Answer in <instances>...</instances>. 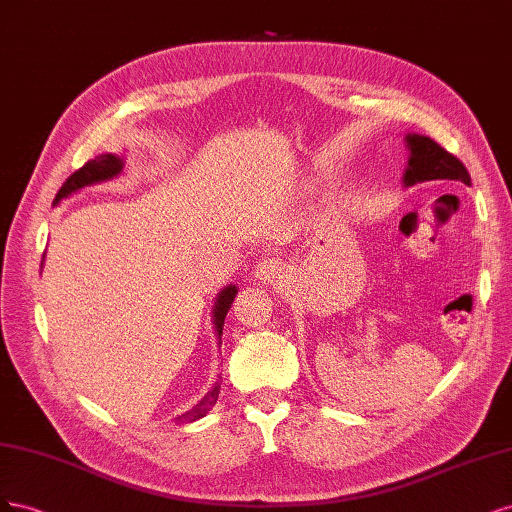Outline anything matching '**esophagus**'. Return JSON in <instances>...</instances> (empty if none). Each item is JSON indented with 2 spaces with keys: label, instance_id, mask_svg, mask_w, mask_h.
<instances>
[{
  "label": "esophagus",
  "instance_id": "obj_1",
  "mask_svg": "<svg viewBox=\"0 0 512 512\" xmlns=\"http://www.w3.org/2000/svg\"><path fill=\"white\" fill-rule=\"evenodd\" d=\"M253 274H255V280H259L261 285H272V283H278V280L283 278V266H280L278 259L268 257V259H261L257 263V268H255Z\"/></svg>",
  "mask_w": 512,
  "mask_h": 512
}]
</instances>
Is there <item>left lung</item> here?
I'll return each mask as SVG.
<instances>
[{"label": "left lung", "instance_id": "8db88e82", "mask_svg": "<svg viewBox=\"0 0 512 512\" xmlns=\"http://www.w3.org/2000/svg\"><path fill=\"white\" fill-rule=\"evenodd\" d=\"M404 144L408 148V166L402 176L404 187L427 183V180H459L470 185V174L464 163L444 151L432 138L406 134Z\"/></svg>", "mask_w": 512, "mask_h": 512}]
</instances>
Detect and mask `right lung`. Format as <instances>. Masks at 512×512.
Segmentation results:
<instances>
[{
  "label": "right lung",
  "mask_w": 512,
  "mask_h": 512,
  "mask_svg": "<svg viewBox=\"0 0 512 512\" xmlns=\"http://www.w3.org/2000/svg\"><path fill=\"white\" fill-rule=\"evenodd\" d=\"M125 168V157L123 155H114V153H106V155H100L95 157L91 161H87L85 166H82L80 170H76L68 180H65L63 187L57 191L55 195V202L53 206H57L61 200H65V197H70L72 193H78L80 189H85L89 185H97V183H104V180H110L114 176H119ZM238 293V287L236 285H227L219 291L217 298H214V306H212V327H214V334H217V338L221 340L223 336V323H225V317H227V310L232 308V302L236 298ZM221 344V342H219ZM219 391H221V385L214 383L212 389L204 395V398L200 400V404H195L191 410L183 412V415H178L174 421L176 423H193L197 419L206 417V412L217 404V398H219Z\"/></svg>",
  "instance_id": "add662e5"
}]
</instances>
